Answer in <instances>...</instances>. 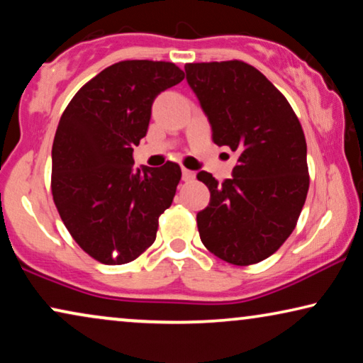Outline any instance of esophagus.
I'll return each instance as SVG.
<instances>
[{"label":"esophagus","instance_id":"1","mask_svg":"<svg viewBox=\"0 0 363 363\" xmlns=\"http://www.w3.org/2000/svg\"><path fill=\"white\" fill-rule=\"evenodd\" d=\"M182 175H183V180H185V182H191L193 178H195V172L188 170V168L183 167L182 168Z\"/></svg>","mask_w":363,"mask_h":363}]
</instances>
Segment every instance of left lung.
Returning a JSON list of instances; mask_svg holds the SVG:
<instances>
[{
	"label": "left lung",
	"mask_w": 363,
	"mask_h": 363,
	"mask_svg": "<svg viewBox=\"0 0 363 363\" xmlns=\"http://www.w3.org/2000/svg\"><path fill=\"white\" fill-rule=\"evenodd\" d=\"M186 81L211 123L213 142L240 153L233 178H196L210 205L196 215L201 242L235 266L256 264L294 231L309 190L307 145L287 99L242 61L191 62Z\"/></svg>",
	"instance_id": "8db88e82"
}]
</instances>
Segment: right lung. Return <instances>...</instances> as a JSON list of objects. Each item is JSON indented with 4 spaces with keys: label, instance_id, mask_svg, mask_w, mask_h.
<instances>
[{
    "label": "right lung",
    "instance_id": "add662e5",
    "mask_svg": "<svg viewBox=\"0 0 363 363\" xmlns=\"http://www.w3.org/2000/svg\"><path fill=\"white\" fill-rule=\"evenodd\" d=\"M185 72L165 61H121L79 89L52 143V200L74 241L102 264H125L153 245L182 168L133 167L152 104Z\"/></svg>",
    "mask_w": 363,
    "mask_h": 363
}]
</instances>
